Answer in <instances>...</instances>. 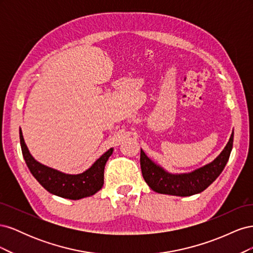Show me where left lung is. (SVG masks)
Instances as JSON below:
<instances>
[{"label":"left lung","mask_w":253,"mask_h":253,"mask_svg":"<svg viewBox=\"0 0 253 253\" xmlns=\"http://www.w3.org/2000/svg\"><path fill=\"white\" fill-rule=\"evenodd\" d=\"M233 145V132L225 149L212 163L191 173L171 174L155 165L140 151V167L142 176L149 187L157 193L176 196H191L201 193L208 188L223 172L230 157Z\"/></svg>","instance_id":"8db88e82"}]
</instances>
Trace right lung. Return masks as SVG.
Here are the masks:
<instances>
[{
  "label": "right lung",
  "mask_w": 253,
  "mask_h": 253,
  "mask_svg": "<svg viewBox=\"0 0 253 253\" xmlns=\"http://www.w3.org/2000/svg\"><path fill=\"white\" fill-rule=\"evenodd\" d=\"M20 142L23 157L28 169L40 185L49 193L68 200H80L94 195L103 186L104 167L113 149L106 151L85 172L77 175L65 174L44 166L30 155L20 128Z\"/></svg>",
  "instance_id": "obj_1"
}]
</instances>
